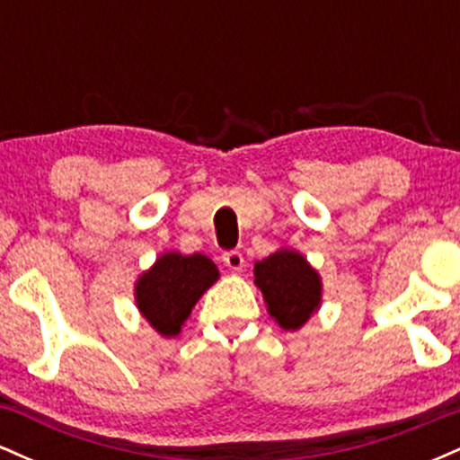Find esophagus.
Returning a JSON list of instances; mask_svg holds the SVG:
<instances>
[{
	"label": "esophagus",
	"mask_w": 460,
	"mask_h": 460,
	"mask_svg": "<svg viewBox=\"0 0 460 460\" xmlns=\"http://www.w3.org/2000/svg\"><path fill=\"white\" fill-rule=\"evenodd\" d=\"M223 261L231 272H242V268H244V257H242L240 251H226Z\"/></svg>",
	"instance_id": "esophagus-1"
}]
</instances>
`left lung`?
Here are the masks:
<instances>
[{
  "mask_svg": "<svg viewBox=\"0 0 460 460\" xmlns=\"http://www.w3.org/2000/svg\"><path fill=\"white\" fill-rule=\"evenodd\" d=\"M255 285L261 289L268 314L285 331H298L322 303V279L292 248H281L255 263Z\"/></svg>",
  "mask_w": 460,
  "mask_h": 460,
  "instance_id": "obj_1",
  "label": "left lung"
}]
</instances>
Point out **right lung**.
Listing matches in <instances>:
<instances>
[{
    "label": "right lung",
    "mask_w": 460,
    "mask_h": 460,
    "mask_svg": "<svg viewBox=\"0 0 460 460\" xmlns=\"http://www.w3.org/2000/svg\"><path fill=\"white\" fill-rule=\"evenodd\" d=\"M218 277V268L209 257L168 251L136 281V305L160 335H179L194 305Z\"/></svg>",
    "instance_id": "obj_1"
}]
</instances>
